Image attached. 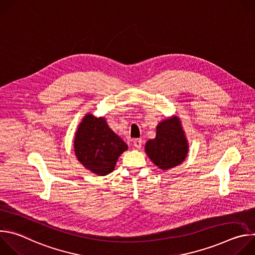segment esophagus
<instances>
[{
    "instance_id": "obj_1",
    "label": "esophagus",
    "mask_w": 255,
    "mask_h": 255,
    "mask_svg": "<svg viewBox=\"0 0 255 255\" xmlns=\"http://www.w3.org/2000/svg\"><path fill=\"white\" fill-rule=\"evenodd\" d=\"M133 145L135 146V148H137V149L141 148V145H142V139H139V138L134 139V140H133Z\"/></svg>"
}]
</instances>
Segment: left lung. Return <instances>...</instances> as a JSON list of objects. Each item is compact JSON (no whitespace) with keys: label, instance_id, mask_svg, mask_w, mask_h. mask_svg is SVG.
<instances>
[{"label":"left lung","instance_id":"obj_1","mask_svg":"<svg viewBox=\"0 0 255 255\" xmlns=\"http://www.w3.org/2000/svg\"><path fill=\"white\" fill-rule=\"evenodd\" d=\"M145 151L153 163L163 170L184 161L188 153V143L177 117H171L158 124L156 136L147 141Z\"/></svg>","mask_w":255,"mask_h":255}]
</instances>
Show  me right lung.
I'll list each match as a JSON object with an SVG mask.
<instances>
[{
    "instance_id": "add662e5",
    "label": "right lung",
    "mask_w": 255,
    "mask_h": 255,
    "mask_svg": "<svg viewBox=\"0 0 255 255\" xmlns=\"http://www.w3.org/2000/svg\"><path fill=\"white\" fill-rule=\"evenodd\" d=\"M126 143L116 135L104 118L87 115L75 139V151L79 161L89 170L106 175L114 170L118 157L127 150Z\"/></svg>"
}]
</instances>
